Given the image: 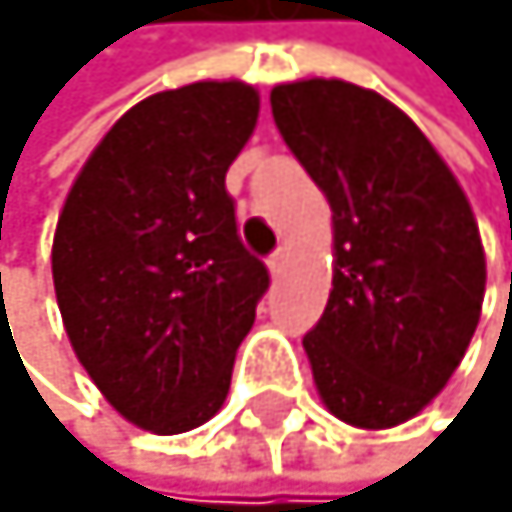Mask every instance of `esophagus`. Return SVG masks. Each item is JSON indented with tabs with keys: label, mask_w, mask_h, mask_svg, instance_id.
<instances>
[{
	"label": "esophagus",
	"mask_w": 512,
	"mask_h": 512,
	"mask_svg": "<svg viewBox=\"0 0 512 512\" xmlns=\"http://www.w3.org/2000/svg\"><path fill=\"white\" fill-rule=\"evenodd\" d=\"M284 261H288V254H284V251H274L271 258H268V271L274 274V278H278V274L284 271Z\"/></svg>",
	"instance_id": "obj_1"
}]
</instances>
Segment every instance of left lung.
I'll return each instance as SVG.
<instances>
[{"mask_svg": "<svg viewBox=\"0 0 512 512\" xmlns=\"http://www.w3.org/2000/svg\"><path fill=\"white\" fill-rule=\"evenodd\" d=\"M334 221V288L304 337L324 407L361 430L417 417L480 324L487 258L460 181L394 102L344 78L271 88Z\"/></svg>", "mask_w": 512, "mask_h": 512, "instance_id": "left-lung-1", "label": "left lung"}]
</instances>
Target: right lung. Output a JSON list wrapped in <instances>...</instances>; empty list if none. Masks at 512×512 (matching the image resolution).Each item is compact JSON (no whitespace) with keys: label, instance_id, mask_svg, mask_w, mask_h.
I'll list each match as a JSON object with an SVG mask.
<instances>
[{"label":"right lung","instance_id":"1","mask_svg":"<svg viewBox=\"0 0 512 512\" xmlns=\"http://www.w3.org/2000/svg\"><path fill=\"white\" fill-rule=\"evenodd\" d=\"M258 112V88L238 78L142 98L88 155L55 224L52 281L72 351L151 434L218 414L268 291L224 191Z\"/></svg>","mask_w":512,"mask_h":512}]
</instances>
